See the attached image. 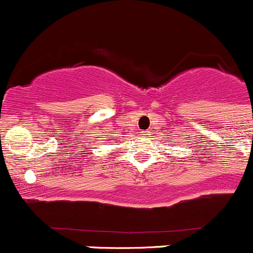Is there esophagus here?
Instances as JSON below:
<instances>
[{"instance_id": "1", "label": "esophagus", "mask_w": 253, "mask_h": 253, "mask_svg": "<svg viewBox=\"0 0 253 253\" xmlns=\"http://www.w3.org/2000/svg\"><path fill=\"white\" fill-rule=\"evenodd\" d=\"M145 135H150V130H146V131H145Z\"/></svg>"}]
</instances>
